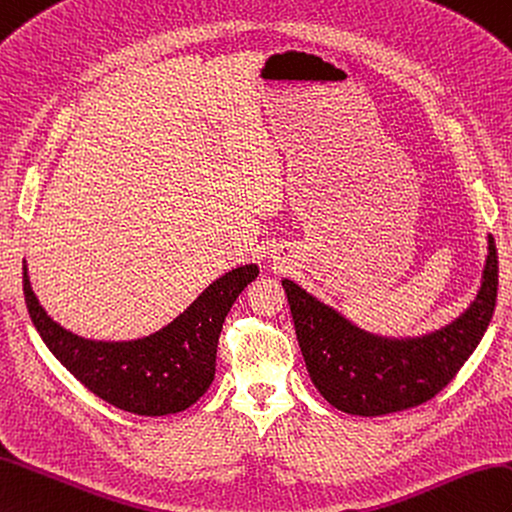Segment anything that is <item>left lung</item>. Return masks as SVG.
I'll return each mask as SVG.
<instances>
[{
	"label": "left lung",
	"instance_id": "1",
	"mask_svg": "<svg viewBox=\"0 0 512 512\" xmlns=\"http://www.w3.org/2000/svg\"><path fill=\"white\" fill-rule=\"evenodd\" d=\"M283 288L307 373L320 395L355 417H384L436 397L478 347L495 310L497 248L489 235L482 285L469 310L423 338L371 336L296 283L285 279Z\"/></svg>",
	"mask_w": 512,
	"mask_h": 512
}]
</instances>
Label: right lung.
<instances>
[{
    "label": "right lung",
    "mask_w": 512,
    "mask_h": 512,
    "mask_svg": "<svg viewBox=\"0 0 512 512\" xmlns=\"http://www.w3.org/2000/svg\"><path fill=\"white\" fill-rule=\"evenodd\" d=\"M259 268L248 264L213 281L174 323L133 342H93L69 334L45 314L23 266V294L34 327L56 360L111 406L163 417L196 403L216 375L222 323Z\"/></svg>",
    "instance_id": "add662e5"
}]
</instances>
